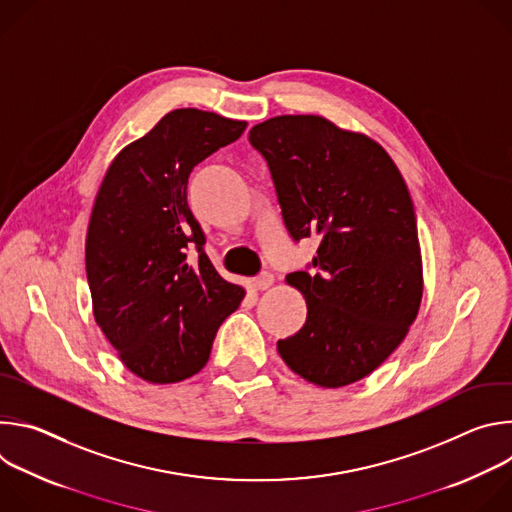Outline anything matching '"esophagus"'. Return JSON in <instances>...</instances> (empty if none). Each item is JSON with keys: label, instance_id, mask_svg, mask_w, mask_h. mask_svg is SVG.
Segmentation results:
<instances>
[{"label": "esophagus", "instance_id": "1", "mask_svg": "<svg viewBox=\"0 0 512 512\" xmlns=\"http://www.w3.org/2000/svg\"><path fill=\"white\" fill-rule=\"evenodd\" d=\"M273 281H275V279H273V275H271L269 271H263V273H259L251 283H253V287H255V289H261V291H263V289L271 287V285H273Z\"/></svg>", "mask_w": 512, "mask_h": 512}]
</instances>
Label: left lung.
Segmentation results:
<instances>
[{
  "label": "left lung",
  "mask_w": 512,
  "mask_h": 512,
  "mask_svg": "<svg viewBox=\"0 0 512 512\" xmlns=\"http://www.w3.org/2000/svg\"><path fill=\"white\" fill-rule=\"evenodd\" d=\"M291 239L318 237L310 271L285 277L308 304L277 342L302 379L338 389L371 375L417 318L423 275L407 184L371 137L318 115H279L249 131Z\"/></svg>",
  "instance_id": "obj_1"
}]
</instances>
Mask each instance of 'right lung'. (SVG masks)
<instances>
[{"label":"right lung","instance_id":"right-lung-1","mask_svg":"<svg viewBox=\"0 0 512 512\" xmlns=\"http://www.w3.org/2000/svg\"><path fill=\"white\" fill-rule=\"evenodd\" d=\"M245 127L210 111H170L117 154L95 198L85 247L93 314L121 362L148 383L196 375L245 298L210 263L186 200L194 166Z\"/></svg>","mask_w":512,"mask_h":512}]
</instances>
